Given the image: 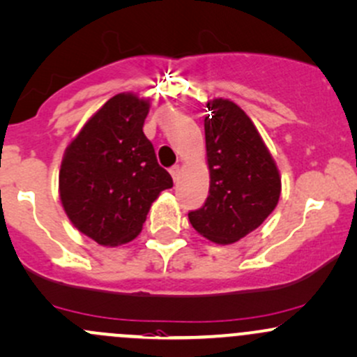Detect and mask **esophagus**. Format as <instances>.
<instances>
[{
    "label": "esophagus",
    "instance_id": "34e87169",
    "mask_svg": "<svg viewBox=\"0 0 357 357\" xmlns=\"http://www.w3.org/2000/svg\"><path fill=\"white\" fill-rule=\"evenodd\" d=\"M179 171H181V167H179L178 164H174V166H172L171 169H169L171 176H172V179H174V181H176V179H178V176H179Z\"/></svg>",
    "mask_w": 357,
    "mask_h": 357
}]
</instances>
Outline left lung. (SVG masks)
I'll list each match as a JSON object with an SVG mask.
<instances>
[{
  "instance_id": "8db88e82",
  "label": "left lung",
  "mask_w": 357,
  "mask_h": 357,
  "mask_svg": "<svg viewBox=\"0 0 357 357\" xmlns=\"http://www.w3.org/2000/svg\"><path fill=\"white\" fill-rule=\"evenodd\" d=\"M208 198L188 213L191 225L211 242L232 244L256 230L276 208L281 178L254 123L236 103H206Z\"/></svg>"
}]
</instances>
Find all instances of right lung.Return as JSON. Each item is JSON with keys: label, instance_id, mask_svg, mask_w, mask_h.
<instances>
[{"label": "right lung", "instance_id": "right-lung-1", "mask_svg": "<svg viewBox=\"0 0 357 357\" xmlns=\"http://www.w3.org/2000/svg\"><path fill=\"white\" fill-rule=\"evenodd\" d=\"M149 101L130 93L109 98L66 149L61 202L79 232L101 245L139 236L152 202L172 188L144 135Z\"/></svg>", "mask_w": 357, "mask_h": 357}]
</instances>
